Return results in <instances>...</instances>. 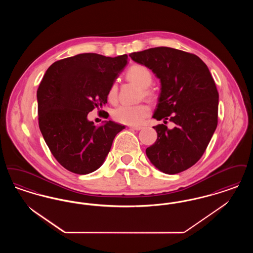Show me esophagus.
I'll return each mask as SVG.
<instances>
[{
	"label": "esophagus",
	"mask_w": 253,
	"mask_h": 253,
	"mask_svg": "<svg viewBox=\"0 0 253 253\" xmlns=\"http://www.w3.org/2000/svg\"><path fill=\"white\" fill-rule=\"evenodd\" d=\"M130 128L132 129V130H135V131H139V130L142 129L141 126H130Z\"/></svg>",
	"instance_id": "1"
}]
</instances>
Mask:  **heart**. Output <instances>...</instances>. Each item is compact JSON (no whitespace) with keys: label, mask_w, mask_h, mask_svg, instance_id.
Listing matches in <instances>:
<instances>
[{"label":"heart","mask_w":253,"mask_h":253,"mask_svg":"<svg viewBox=\"0 0 253 253\" xmlns=\"http://www.w3.org/2000/svg\"><path fill=\"white\" fill-rule=\"evenodd\" d=\"M127 77L141 88H144L143 92L146 96H151L152 93L147 89V87H149L153 82V75L146 66L142 64L132 65L127 71ZM107 97L112 103L117 101L118 84L116 83H113L110 86ZM149 114L150 107L147 104H122L113 111L112 116L115 121L122 124L139 125L149 116Z\"/></svg>","instance_id":"obj_1"}]
</instances>
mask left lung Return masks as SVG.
Segmentation results:
<instances>
[{"instance_id":"left-lung-1","label":"left lung","mask_w":253,"mask_h":253,"mask_svg":"<svg viewBox=\"0 0 253 253\" xmlns=\"http://www.w3.org/2000/svg\"><path fill=\"white\" fill-rule=\"evenodd\" d=\"M161 83L154 119L164 124L154 128L155 144L146 155L159 170L175 174L191 168L210 143L218 123V91L204 61L196 55L170 47H155L130 54ZM175 124L172 129L168 121Z\"/></svg>"}]
</instances>
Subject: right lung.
<instances>
[{"instance_id": "1", "label": "right lung", "mask_w": 253, "mask_h": 253, "mask_svg": "<svg viewBox=\"0 0 253 253\" xmlns=\"http://www.w3.org/2000/svg\"><path fill=\"white\" fill-rule=\"evenodd\" d=\"M127 61L126 54L84 53L55 61L44 74L37 91L39 127L52 155L69 171L87 174L99 168L125 128L111 121L96 126L87 115L107 103L109 88Z\"/></svg>"}]
</instances>
